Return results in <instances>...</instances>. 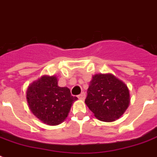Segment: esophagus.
Returning a JSON list of instances; mask_svg holds the SVG:
<instances>
[{
  "mask_svg": "<svg viewBox=\"0 0 157 157\" xmlns=\"http://www.w3.org/2000/svg\"><path fill=\"white\" fill-rule=\"evenodd\" d=\"M77 98H78L79 99H81V100H84V99L85 98V94L83 92L81 94H79L78 96H77Z\"/></svg>",
  "mask_w": 157,
  "mask_h": 157,
  "instance_id": "1",
  "label": "esophagus"
}]
</instances>
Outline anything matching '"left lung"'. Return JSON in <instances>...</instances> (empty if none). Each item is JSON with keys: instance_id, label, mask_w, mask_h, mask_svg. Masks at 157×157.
I'll return each instance as SVG.
<instances>
[{"instance_id": "1", "label": "left lung", "mask_w": 157, "mask_h": 157, "mask_svg": "<svg viewBox=\"0 0 157 157\" xmlns=\"http://www.w3.org/2000/svg\"><path fill=\"white\" fill-rule=\"evenodd\" d=\"M85 104L98 119L110 123L119 118L130 105L127 85L111 73L93 76Z\"/></svg>"}]
</instances>
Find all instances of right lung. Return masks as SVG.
<instances>
[{
	"label": "right lung",
	"mask_w": 157,
	"mask_h": 157,
	"mask_svg": "<svg viewBox=\"0 0 157 157\" xmlns=\"http://www.w3.org/2000/svg\"><path fill=\"white\" fill-rule=\"evenodd\" d=\"M77 100L67 87H59L56 76L43 75L31 83L26 90V101L30 111L49 126H56L65 120L72 103Z\"/></svg>",
	"instance_id": "obj_1"
}]
</instances>
